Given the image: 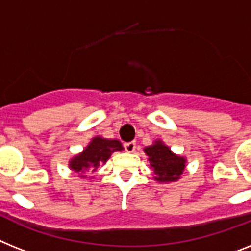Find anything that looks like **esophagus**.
I'll return each instance as SVG.
<instances>
[{
  "label": "esophagus",
  "mask_w": 251,
  "mask_h": 251,
  "mask_svg": "<svg viewBox=\"0 0 251 251\" xmlns=\"http://www.w3.org/2000/svg\"><path fill=\"white\" fill-rule=\"evenodd\" d=\"M124 149L127 152H133L136 150V142L134 141H130V142H126L124 144Z\"/></svg>",
  "instance_id": "obj_1"
}]
</instances>
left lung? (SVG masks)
<instances>
[{
    "label": "left lung",
    "instance_id": "left-lung-1",
    "mask_svg": "<svg viewBox=\"0 0 251 251\" xmlns=\"http://www.w3.org/2000/svg\"><path fill=\"white\" fill-rule=\"evenodd\" d=\"M145 152L149 156L151 169L156 175V181H176L185 169V159L173 154L171 149L161 144L160 141H156L154 145L148 146L145 149Z\"/></svg>",
    "mask_w": 251,
    "mask_h": 251
}]
</instances>
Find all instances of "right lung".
<instances>
[{"label": "right lung", "mask_w": 251, "mask_h": 251, "mask_svg": "<svg viewBox=\"0 0 251 251\" xmlns=\"http://www.w3.org/2000/svg\"><path fill=\"white\" fill-rule=\"evenodd\" d=\"M121 150H123V148L118 140H105L101 137H95L82 154L76 155L75 158L70 160L69 167L78 173L80 172L83 177L84 171L95 172L100 167V164L106 163L111 152Z\"/></svg>", "instance_id": "add662e5"}]
</instances>
